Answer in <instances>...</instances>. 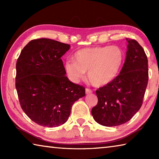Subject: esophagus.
<instances>
[{"instance_id":"obj_1","label":"esophagus","mask_w":159,"mask_h":159,"mask_svg":"<svg viewBox=\"0 0 159 159\" xmlns=\"http://www.w3.org/2000/svg\"><path fill=\"white\" fill-rule=\"evenodd\" d=\"M92 93H93L92 90L88 89V88H85V94H86V95H88V94H90Z\"/></svg>"}]
</instances>
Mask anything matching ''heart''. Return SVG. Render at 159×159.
<instances>
[{"label": "heart", "instance_id": "1", "mask_svg": "<svg viewBox=\"0 0 159 159\" xmlns=\"http://www.w3.org/2000/svg\"><path fill=\"white\" fill-rule=\"evenodd\" d=\"M124 54L116 45L88 48L74 55V60L65 63V70L73 81L83 79L85 72L90 81L95 86H104L112 82L123 64Z\"/></svg>", "mask_w": 159, "mask_h": 159}]
</instances>
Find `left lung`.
I'll list each match as a JSON object with an SVG mask.
<instances>
[{"label": "left lung", "mask_w": 159, "mask_h": 159, "mask_svg": "<svg viewBox=\"0 0 159 159\" xmlns=\"http://www.w3.org/2000/svg\"><path fill=\"white\" fill-rule=\"evenodd\" d=\"M126 57L120 74L112 82L96 90L98 102L92 109L97 123L107 127L128 122L139 111L146 90L148 60L138 41L128 39Z\"/></svg>", "instance_id": "1"}]
</instances>
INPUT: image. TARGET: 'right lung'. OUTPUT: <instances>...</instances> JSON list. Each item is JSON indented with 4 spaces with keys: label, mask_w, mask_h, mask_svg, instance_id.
Masks as SVG:
<instances>
[{
    "label": "right lung",
    "mask_w": 159,
    "mask_h": 159,
    "mask_svg": "<svg viewBox=\"0 0 159 159\" xmlns=\"http://www.w3.org/2000/svg\"><path fill=\"white\" fill-rule=\"evenodd\" d=\"M70 47L52 39L32 40L17 61L15 86L21 109L44 127L64 124L74 102L85 95L84 87L66 76L61 57Z\"/></svg>",
    "instance_id": "obj_1"
}]
</instances>
